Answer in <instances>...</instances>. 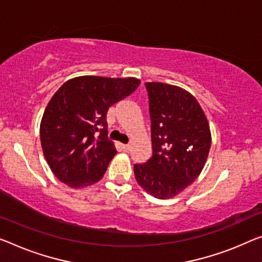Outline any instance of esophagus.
Masks as SVG:
<instances>
[{
  "mask_svg": "<svg viewBox=\"0 0 262 262\" xmlns=\"http://www.w3.org/2000/svg\"><path fill=\"white\" fill-rule=\"evenodd\" d=\"M122 148H123V151H125V152H127V151H130L131 150V145H122Z\"/></svg>",
  "mask_w": 262,
  "mask_h": 262,
  "instance_id": "obj_1",
  "label": "esophagus"
}]
</instances>
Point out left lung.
<instances>
[{
	"label": "left lung",
	"instance_id": "1",
	"mask_svg": "<svg viewBox=\"0 0 262 262\" xmlns=\"http://www.w3.org/2000/svg\"><path fill=\"white\" fill-rule=\"evenodd\" d=\"M150 100L152 157L134 166L137 183L158 199L179 194L198 178L210 154L212 136L194 96L162 82L145 83Z\"/></svg>",
	"mask_w": 262,
	"mask_h": 262
}]
</instances>
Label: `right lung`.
I'll list each match as a JSON object with an SVG mask.
<instances>
[{
    "instance_id": "obj_1",
    "label": "right lung",
    "mask_w": 262,
    "mask_h": 262,
    "mask_svg": "<svg viewBox=\"0 0 262 262\" xmlns=\"http://www.w3.org/2000/svg\"><path fill=\"white\" fill-rule=\"evenodd\" d=\"M140 79L79 76L55 92L39 125L43 155L56 178L72 188L96 184L117 154L107 139L108 107L131 95Z\"/></svg>"
}]
</instances>
